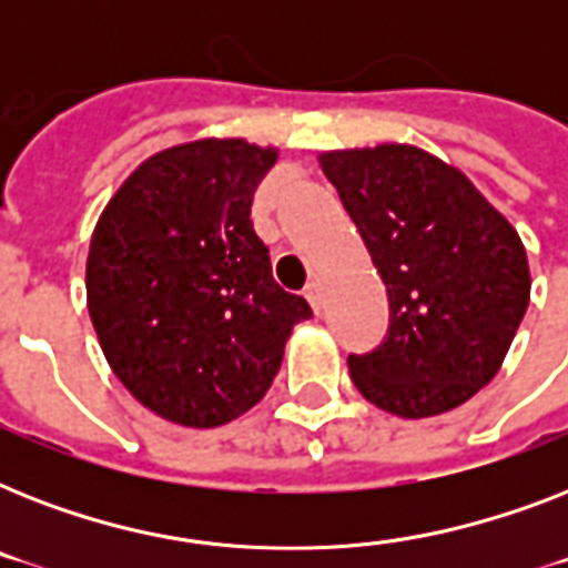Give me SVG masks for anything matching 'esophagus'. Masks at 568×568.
<instances>
[{"label": "esophagus", "instance_id": "1", "mask_svg": "<svg viewBox=\"0 0 568 568\" xmlns=\"http://www.w3.org/2000/svg\"><path fill=\"white\" fill-rule=\"evenodd\" d=\"M306 301L312 303V310L315 312H321V306H324V288H321V283L318 280H312L310 285H306Z\"/></svg>", "mask_w": 568, "mask_h": 568}]
</instances>
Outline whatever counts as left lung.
<instances>
[{"label": "left lung", "instance_id": "left-lung-1", "mask_svg": "<svg viewBox=\"0 0 568 568\" xmlns=\"http://www.w3.org/2000/svg\"><path fill=\"white\" fill-rule=\"evenodd\" d=\"M388 292V336L347 368L400 418L466 404L498 374L530 301L513 223L454 164L409 144L321 153Z\"/></svg>", "mask_w": 568, "mask_h": 568}]
</instances>
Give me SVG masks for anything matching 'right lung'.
Segmentation results:
<instances>
[{
	"label": "right lung",
	"instance_id": "obj_1",
	"mask_svg": "<svg viewBox=\"0 0 568 568\" xmlns=\"http://www.w3.org/2000/svg\"><path fill=\"white\" fill-rule=\"evenodd\" d=\"M274 146L200 138L150 155L114 191L88 250V312L111 372L182 427H221L274 383L310 303L274 280L250 221Z\"/></svg>",
	"mask_w": 568,
	"mask_h": 568
}]
</instances>
